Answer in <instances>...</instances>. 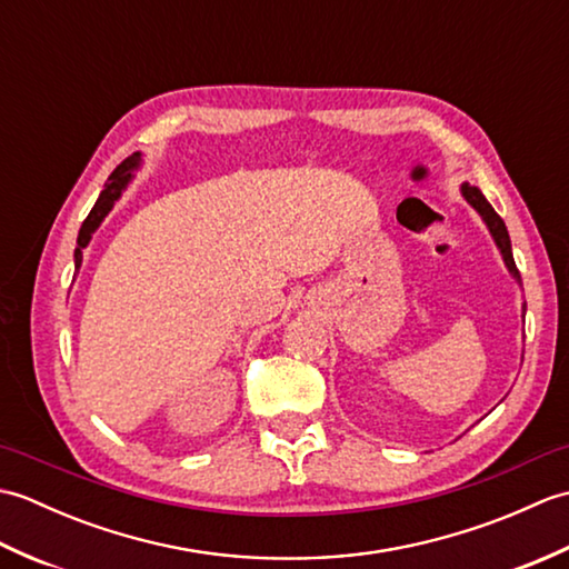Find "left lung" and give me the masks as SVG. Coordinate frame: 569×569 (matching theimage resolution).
Here are the masks:
<instances>
[{
  "mask_svg": "<svg viewBox=\"0 0 569 569\" xmlns=\"http://www.w3.org/2000/svg\"><path fill=\"white\" fill-rule=\"evenodd\" d=\"M459 190H462V198L471 204V208H475V210L481 214V220L487 222L489 232H491L493 241H497V247H499V251H501L506 269H509V273L516 278L518 283H521V273H518L516 261H513V253H511V237H509V229H506L503 220L497 214V210L491 208L489 200H487L485 196H481L479 188L469 186V183H462V188H459ZM523 316H526V306H523Z\"/></svg>",
  "mask_w": 569,
  "mask_h": 569,
  "instance_id": "1",
  "label": "left lung"
}]
</instances>
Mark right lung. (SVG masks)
I'll list each match as a JSON object with an SVG mask.
<instances>
[{"instance_id": "right-lung-1", "label": "right lung", "mask_w": 569, "mask_h": 569, "mask_svg": "<svg viewBox=\"0 0 569 569\" xmlns=\"http://www.w3.org/2000/svg\"><path fill=\"white\" fill-rule=\"evenodd\" d=\"M139 166H141V153L137 151V153H131L129 159H124L122 163H119V166L114 168V171H112V176L107 178L104 190L100 192V198H98V202H94V208L90 210V214L84 217V222H82L80 232H78L76 269H80V263H82V249L90 244V239H92V234H94V229H98V227L102 224L104 217L110 214V210L114 208V202H117L119 198H122V190L129 186L131 173H134Z\"/></svg>"}]
</instances>
